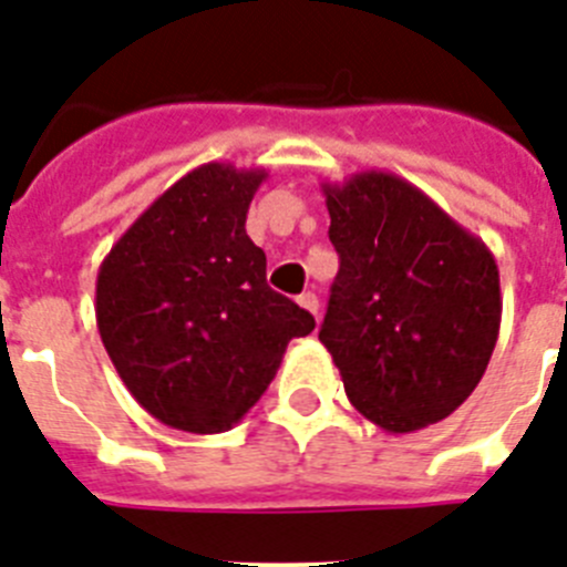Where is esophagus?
Wrapping results in <instances>:
<instances>
[{"mask_svg": "<svg viewBox=\"0 0 567 567\" xmlns=\"http://www.w3.org/2000/svg\"><path fill=\"white\" fill-rule=\"evenodd\" d=\"M297 302H299V306H302V308H306V311H311L313 317H320V299H317V293H311V291L299 293Z\"/></svg>", "mask_w": 567, "mask_h": 567, "instance_id": "obj_1", "label": "esophagus"}]
</instances>
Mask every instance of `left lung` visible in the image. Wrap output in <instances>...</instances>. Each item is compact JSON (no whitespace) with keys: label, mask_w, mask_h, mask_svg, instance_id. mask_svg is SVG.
<instances>
[{"label":"left lung","mask_w":567,"mask_h":567,"mask_svg":"<svg viewBox=\"0 0 567 567\" xmlns=\"http://www.w3.org/2000/svg\"><path fill=\"white\" fill-rule=\"evenodd\" d=\"M322 193L340 270L320 342L349 401L394 435L444 421L496 349V259L401 175L365 169Z\"/></svg>","instance_id":"1"}]
</instances>
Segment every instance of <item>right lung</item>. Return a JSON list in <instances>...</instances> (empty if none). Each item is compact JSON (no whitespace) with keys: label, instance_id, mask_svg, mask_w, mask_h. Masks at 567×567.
I'll list each match as a JSON object with an SVG mask.
<instances>
[{"label":"right lung","instance_id":"1","mask_svg":"<svg viewBox=\"0 0 567 567\" xmlns=\"http://www.w3.org/2000/svg\"><path fill=\"white\" fill-rule=\"evenodd\" d=\"M265 169L202 164L135 218L97 270L94 313L114 369L173 430L216 435L250 412L313 317L268 288L245 230Z\"/></svg>","mask_w":567,"mask_h":567}]
</instances>
